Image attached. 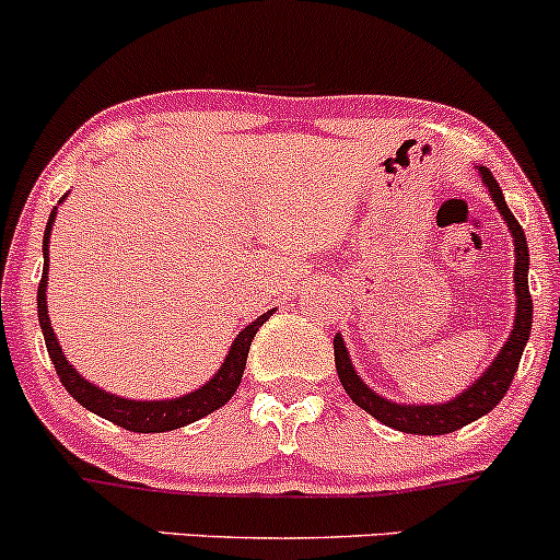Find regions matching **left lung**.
I'll list each match as a JSON object with an SVG mask.
<instances>
[{
    "label": "left lung",
    "mask_w": 560,
    "mask_h": 560,
    "mask_svg": "<svg viewBox=\"0 0 560 560\" xmlns=\"http://www.w3.org/2000/svg\"><path fill=\"white\" fill-rule=\"evenodd\" d=\"M481 183L487 186L491 201L500 210L502 220L508 223L510 236H513V252H515V268H513V287H515V318L513 329H510L505 346L500 348V353L494 355V361L481 372V377L472 380L459 396L450 398L444 404H401L390 401V398L374 393L370 385L361 380V374L355 372L353 361H350L346 340L342 335H335V366L340 374L342 388L361 409L370 411L374 420H380L383 425L401 430V433H415V435H444L454 433L463 425H470L478 417L489 415L497 404L502 401L510 383H513L515 370H518L521 353H524L526 340L532 335V294H529V247H526L524 229L518 225V220L513 218V212L508 210L505 196H502L500 186H497L494 175L487 167H478Z\"/></svg>",
    "instance_id": "1"
}]
</instances>
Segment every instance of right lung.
<instances>
[{"label":"right lung","mask_w":560,"mask_h":560,"mask_svg":"<svg viewBox=\"0 0 560 560\" xmlns=\"http://www.w3.org/2000/svg\"><path fill=\"white\" fill-rule=\"evenodd\" d=\"M63 199H60V205H63ZM55 214H58V207H52L50 220H47V229H45V242H42L45 268H42L39 292H36V308H39V327H42V335H45L47 353H50L55 372H58L63 388L69 390L84 409H90L92 415L103 417V420L114 422V425L125 430H132V433H167V430L190 425V422L201 420V417L212 415L214 409L229 404L231 396L238 388V383H242L252 340H255L257 329L273 316L276 308L266 311L262 316H257L255 322L247 324V327L238 331L236 340L231 342L229 353H225L223 364H220V370L214 372L205 385H199L196 390L186 393V396L140 401V398L116 396V393L103 390L101 385L84 380L82 374L73 370V364H69V359L63 355V348H60L58 337H55L52 324H50V311H47V270H50V236H52Z\"/></svg>","instance_id":"obj_1"}]
</instances>
